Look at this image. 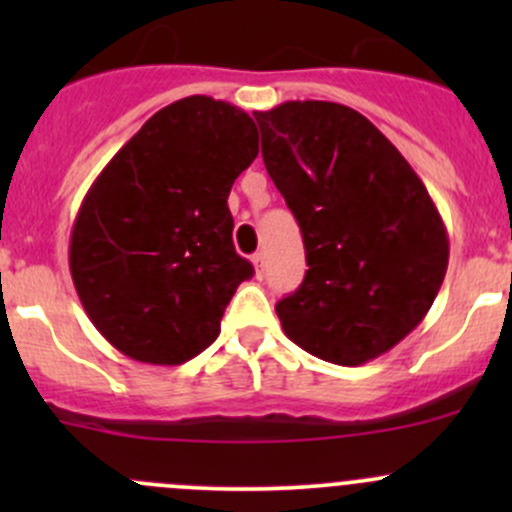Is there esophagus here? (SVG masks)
<instances>
[{"instance_id":"34e87169","label":"esophagus","mask_w":512,"mask_h":512,"mask_svg":"<svg viewBox=\"0 0 512 512\" xmlns=\"http://www.w3.org/2000/svg\"><path fill=\"white\" fill-rule=\"evenodd\" d=\"M252 265H255L257 277L265 275V252H255V255H252Z\"/></svg>"}]
</instances>
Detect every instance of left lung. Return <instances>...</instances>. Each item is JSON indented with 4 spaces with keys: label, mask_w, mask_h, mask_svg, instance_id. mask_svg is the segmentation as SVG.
<instances>
[{
    "label": "left lung",
    "mask_w": 512,
    "mask_h": 512,
    "mask_svg": "<svg viewBox=\"0 0 512 512\" xmlns=\"http://www.w3.org/2000/svg\"><path fill=\"white\" fill-rule=\"evenodd\" d=\"M255 121L309 267L277 302L282 329L317 359L366 364L431 309L448 267L446 225L409 160L354 108L287 101Z\"/></svg>",
    "instance_id": "8db88e82"
}]
</instances>
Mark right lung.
<instances>
[{"mask_svg":"<svg viewBox=\"0 0 512 512\" xmlns=\"http://www.w3.org/2000/svg\"><path fill=\"white\" fill-rule=\"evenodd\" d=\"M257 151L242 108L188 96L148 118L94 180L69 267L118 352L178 366L218 339L227 302L255 272L232 245L227 195Z\"/></svg>","mask_w":512,"mask_h":512,"instance_id":"1","label":"right lung"}]
</instances>
